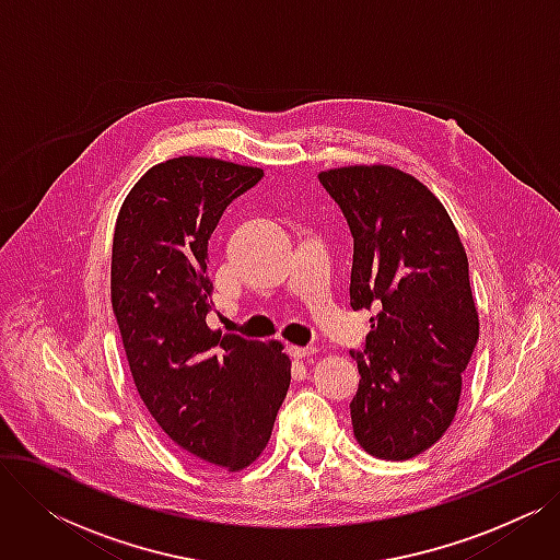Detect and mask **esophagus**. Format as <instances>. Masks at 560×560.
Masks as SVG:
<instances>
[{
	"instance_id": "1",
	"label": "esophagus",
	"mask_w": 560,
	"mask_h": 560,
	"mask_svg": "<svg viewBox=\"0 0 560 560\" xmlns=\"http://www.w3.org/2000/svg\"><path fill=\"white\" fill-rule=\"evenodd\" d=\"M317 351V347H298V345H292L290 349H288V354L292 357V359H306V357H313Z\"/></svg>"
}]
</instances>
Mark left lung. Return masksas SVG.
Listing matches in <instances>:
<instances>
[{
  "label": "left lung",
  "instance_id": "left-lung-1",
  "mask_svg": "<svg viewBox=\"0 0 560 560\" xmlns=\"http://www.w3.org/2000/svg\"><path fill=\"white\" fill-rule=\"evenodd\" d=\"M317 179L354 238L351 308L376 311L366 357L351 351L354 435L376 458H413L450 429L479 340L463 243L440 199L397 167L347 165Z\"/></svg>",
  "mask_w": 560,
  "mask_h": 560
}]
</instances>
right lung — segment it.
<instances>
[{"label":"right lung","mask_w":560,"mask_h":560,"mask_svg":"<svg viewBox=\"0 0 560 560\" xmlns=\"http://www.w3.org/2000/svg\"><path fill=\"white\" fill-rule=\"evenodd\" d=\"M260 167L179 156L147 170L113 233L110 302L147 410L184 452L226 472L268 445L290 386L281 342L213 331L209 238Z\"/></svg>","instance_id":"add662e5"}]
</instances>
